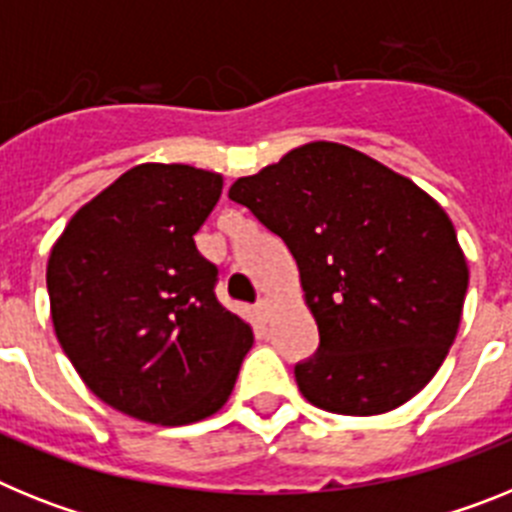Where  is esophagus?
I'll list each match as a JSON object with an SVG mask.
<instances>
[{"instance_id":"esophagus-1","label":"esophagus","mask_w":512,"mask_h":512,"mask_svg":"<svg viewBox=\"0 0 512 512\" xmlns=\"http://www.w3.org/2000/svg\"><path fill=\"white\" fill-rule=\"evenodd\" d=\"M256 312H259L261 320H269V315H271V300H269V297H261L259 305H256Z\"/></svg>"}]
</instances>
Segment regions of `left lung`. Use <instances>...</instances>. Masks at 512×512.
Returning a JSON list of instances; mask_svg holds the SVG:
<instances>
[{
  "instance_id": "8db88e82",
  "label": "left lung",
  "mask_w": 512,
  "mask_h": 512,
  "mask_svg": "<svg viewBox=\"0 0 512 512\" xmlns=\"http://www.w3.org/2000/svg\"><path fill=\"white\" fill-rule=\"evenodd\" d=\"M228 197L292 251L318 354L295 366L302 397L338 415L400 408L431 382L464 310L469 266L443 207L356 148L315 140Z\"/></svg>"
}]
</instances>
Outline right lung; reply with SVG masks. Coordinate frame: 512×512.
I'll return each instance as SVG.
<instances>
[{
    "label": "right lung",
    "instance_id": "obj_1",
    "mask_svg": "<svg viewBox=\"0 0 512 512\" xmlns=\"http://www.w3.org/2000/svg\"><path fill=\"white\" fill-rule=\"evenodd\" d=\"M223 176L140 164L69 220L48 259L63 354L110 408L187 425L228 402L253 346L246 320L215 297L217 269L194 246Z\"/></svg>",
    "mask_w": 512,
    "mask_h": 512
}]
</instances>
